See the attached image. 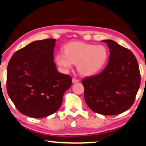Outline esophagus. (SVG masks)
I'll use <instances>...</instances> for the list:
<instances>
[{
  "mask_svg": "<svg viewBox=\"0 0 146 146\" xmlns=\"http://www.w3.org/2000/svg\"><path fill=\"white\" fill-rule=\"evenodd\" d=\"M80 82V80H78V79H76V78H73V80H72V82H73V84L78 83V82Z\"/></svg>",
  "mask_w": 146,
  "mask_h": 146,
  "instance_id": "1",
  "label": "esophagus"
}]
</instances>
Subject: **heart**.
Returning <instances> with one entry per match:
<instances>
[{
    "mask_svg": "<svg viewBox=\"0 0 146 146\" xmlns=\"http://www.w3.org/2000/svg\"><path fill=\"white\" fill-rule=\"evenodd\" d=\"M64 54L56 56V62L64 71L77 64V69L83 76H91L98 73L105 65L108 58L107 48L82 41H71L64 47Z\"/></svg>",
    "mask_w": 146,
    "mask_h": 146,
    "instance_id": "heart-1",
    "label": "heart"
}]
</instances>
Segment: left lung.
<instances>
[{
  "label": "left lung",
  "instance_id": "1",
  "mask_svg": "<svg viewBox=\"0 0 146 146\" xmlns=\"http://www.w3.org/2000/svg\"><path fill=\"white\" fill-rule=\"evenodd\" d=\"M110 51L108 65L99 74L86 78L84 99L91 110L113 115L132 106L141 83L136 58L131 50L112 40H103Z\"/></svg>",
  "mask_w": 146,
  "mask_h": 146
}]
</instances>
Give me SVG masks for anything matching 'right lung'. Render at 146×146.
I'll return each instance as SVG.
<instances>
[{
	"instance_id": "obj_1",
	"label": "right lung",
	"mask_w": 146,
	"mask_h": 146,
	"mask_svg": "<svg viewBox=\"0 0 146 146\" xmlns=\"http://www.w3.org/2000/svg\"><path fill=\"white\" fill-rule=\"evenodd\" d=\"M56 39L35 41L15 52L7 73V90L20 113L40 118L55 113L71 86L70 75L62 74L54 62Z\"/></svg>"
}]
</instances>
